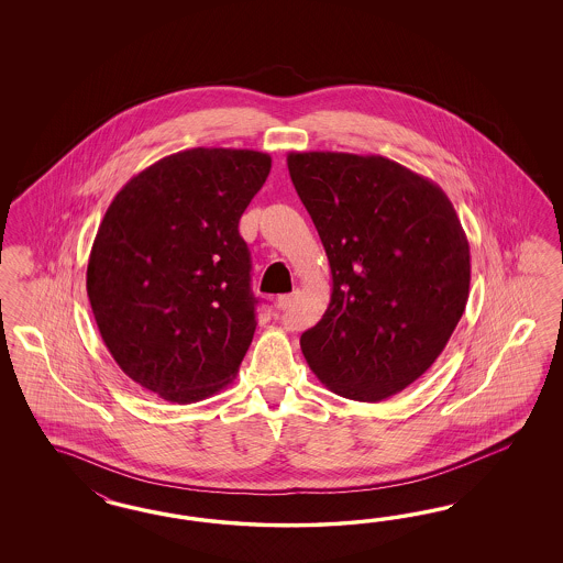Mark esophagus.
I'll return each mask as SVG.
<instances>
[{"instance_id":"esophagus-1","label":"esophagus","mask_w":563,"mask_h":563,"mask_svg":"<svg viewBox=\"0 0 563 563\" xmlns=\"http://www.w3.org/2000/svg\"><path fill=\"white\" fill-rule=\"evenodd\" d=\"M295 297H297V292H287V295H280V297L276 299V306L280 307V309H287V307L292 306Z\"/></svg>"}]
</instances>
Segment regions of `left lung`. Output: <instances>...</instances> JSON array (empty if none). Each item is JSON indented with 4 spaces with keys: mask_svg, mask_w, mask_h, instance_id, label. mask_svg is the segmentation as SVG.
<instances>
[{
    "mask_svg": "<svg viewBox=\"0 0 563 563\" xmlns=\"http://www.w3.org/2000/svg\"><path fill=\"white\" fill-rule=\"evenodd\" d=\"M290 179L324 243L330 306L301 334L332 393L379 402L442 355L471 287V250L443 189L384 156L290 153Z\"/></svg>",
    "mask_w": 563,
    "mask_h": 563,
    "instance_id": "obj_1",
    "label": "left lung"
}]
</instances>
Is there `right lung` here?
<instances>
[{
  "mask_svg": "<svg viewBox=\"0 0 563 563\" xmlns=\"http://www.w3.org/2000/svg\"><path fill=\"white\" fill-rule=\"evenodd\" d=\"M257 151L189 148L134 175L102 217L86 290L121 372L189 405L227 388L256 330L239 219L271 173Z\"/></svg>",
  "mask_w": 563,
  "mask_h": 563,
  "instance_id": "1",
  "label": "right lung"
}]
</instances>
